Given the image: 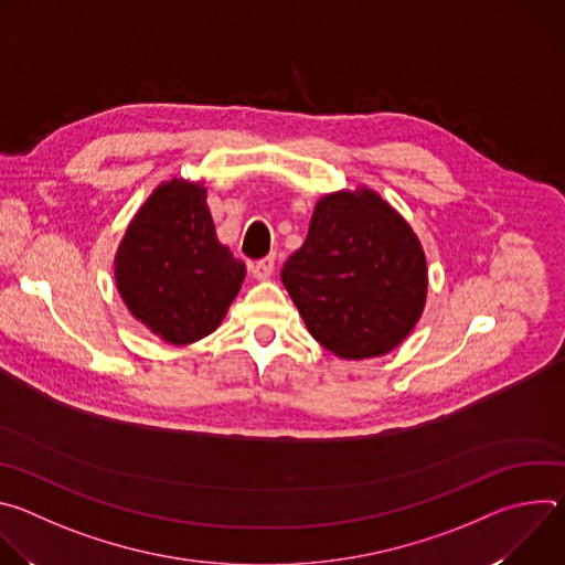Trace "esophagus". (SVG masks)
<instances>
[{"label": "esophagus", "mask_w": 565, "mask_h": 565, "mask_svg": "<svg viewBox=\"0 0 565 565\" xmlns=\"http://www.w3.org/2000/svg\"><path fill=\"white\" fill-rule=\"evenodd\" d=\"M273 273H275V257H266V259H259L257 264H253V275L259 281L268 279Z\"/></svg>", "instance_id": "esophagus-1"}]
</instances>
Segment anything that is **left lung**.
Masks as SVG:
<instances>
[{
	"instance_id": "8db88e82",
	"label": "left lung",
	"mask_w": 565,
	"mask_h": 565,
	"mask_svg": "<svg viewBox=\"0 0 565 565\" xmlns=\"http://www.w3.org/2000/svg\"><path fill=\"white\" fill-rule=\"evenodd\" d=\"M281 281L321 347L366 360L414 331L427 299V259L412 225L364 188L317 201Z\"/></svg>"
}]
</instances>
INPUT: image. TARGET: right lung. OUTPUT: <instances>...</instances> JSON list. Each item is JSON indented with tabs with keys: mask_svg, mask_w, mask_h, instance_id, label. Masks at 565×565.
<instances>
[{
	"mask_svg": "<svg viewBox=\"0 0 565 565\" xmlns=\"http://www.w3.org/2000/svg\"><path fill=\"white\" fill-rule=\"evenodd\" d=\"M246 264L218 244L205 188L160 185L129 223L116 255V286L142 324L170 344H192L221 324Z\"/></svg>",
	"mask_w": 565,
	"mask_h": 565,
	"instance_id": "1",
	"label": "right lung"
}]
</instances>
